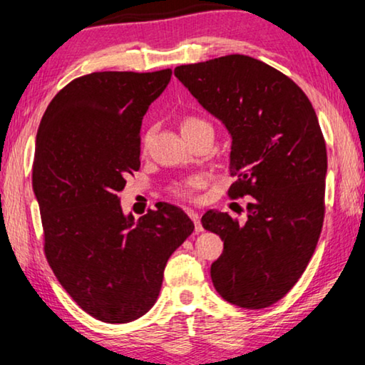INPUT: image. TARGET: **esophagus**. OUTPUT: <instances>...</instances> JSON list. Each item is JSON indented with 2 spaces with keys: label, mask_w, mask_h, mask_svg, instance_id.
<instances>
[{
  "label": "esophagus",
  "mask_w": 365,
  "mask_h": 365,
  "mask_svg": "<svg viewBox=\"0 0 365 365\" xmlns=\"http://www.w3.org/2000/svg\"><path fill=\"white\" fill-rule=\"evenodd\" d=\"M186 214H187L189 217H191V220L194 222V229H195V232H202L204 229H202V224H200V215H199L197 212H195V210H192V209H187Z\"/></svg>",
  "instance_id": "1"
}]
</instances>
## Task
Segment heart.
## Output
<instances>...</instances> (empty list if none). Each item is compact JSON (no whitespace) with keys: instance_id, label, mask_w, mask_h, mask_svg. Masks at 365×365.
Here are the masks:
<instances>
[{"instance_id":"heart-1","label":"heart","mask_w":365,"mask_h":365,"mask_svg":"<svg viewBox=\"0 0 365 365\" xmlns=\"http://www.w3.org/2000/svg\"><path fill=\"white\" fill-rule=\"evenodd\" d=\"M200 125H209V123H207V121L197 118V117H186L181 123V130H182V133H186V131H191L194 128H197V126H200ZM151 136H153V130H148L146 133L143 135V138H141V148H143V150H146L148 145H150ZM200 184H202V179H200L199 176L181 179V181L171 182L170 186H168V192L174 195V197L191 200V199H194L195 189H197Z\"/></svg>"}]
</instances>
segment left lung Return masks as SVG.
<instances>
[{"instance_id":"obj_1","label":"left lung","mask_w":365,"mask_h":365,"mask_svg":"<svg viewBox=\"0 0 365 365\" xmlns=\"http://www.w3.org/2000/svg\"><path fill=\"white\" fill-rule=\"evenodd\" d=\"M174 76L232 135L230 199L248 197L247 220L207 210L205 230L224 252L210 267L229 303L262 309L306 270L324 222L327 153L306 93L265 62L230 54L179 66Z\"/></svg>"}]
</instances>
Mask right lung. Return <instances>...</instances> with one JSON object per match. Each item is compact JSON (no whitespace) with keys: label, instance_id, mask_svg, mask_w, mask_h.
Instances as JSON below:
<instances>
[{"label":"right lung","instance_id":"right-lung-1","mask_svg":"<svg viewBox=\"0 0 365 365\" xmlns=\"http://www.w3.org/2000/svg\"><path fill=\"white\" fill-rule=\"evenodd\" d=\"M156 72H93L68 82L41 120L33 163L44 255L95 319L125 324L156 303L168 258L192 220L160 202L125 217L118 192L140 170L141 120L171 81Z\"/></svg>","mask_w":365,"mask_h":365}]
</instances>
